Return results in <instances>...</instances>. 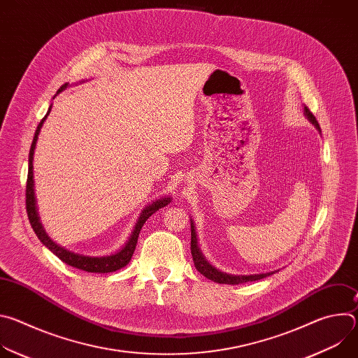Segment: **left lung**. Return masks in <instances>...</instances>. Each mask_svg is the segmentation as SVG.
<instances>
[{"instance_id":"8db88e82","label":"left lung","mask_w":358,"mask_h":358,"mask_svg":"<svg viewBox=\"0 0 358 358\" xmlns=\"http://www.w3.org/2000/svg\"><path fill=\"white\" fill-rule=\"evenodd\" d=\"M303 112L304 116L308 117V120L315 124V127L319 130V133H322V129L316 120V117L313 116V113L308 109V106H303ZM191 221V253H192V261L194 265L196 268V271L206 276L210 280H214L217 283H225V285H239V283H245V282H253V280H261L269 275H273L278 271L273 272H266V273H257V275H231V273H225L221 272L220 269H217L215 266H213L206 257H203L199 245H198V236H196V231H195V224L192 220Z\"/></svg>"}]
</instances>
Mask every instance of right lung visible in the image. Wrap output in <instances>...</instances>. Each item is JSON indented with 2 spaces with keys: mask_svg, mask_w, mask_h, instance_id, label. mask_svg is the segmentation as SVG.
Returning <instances> with one entry per match:
<instances>
[{
  "mask_svg": "<svg viewBox=\"0 0 358 358\" xmlns=\"http://www.w3.org/2000/svg\"><path fill=\"white\" fill-rule=\"evenodd\" d=\"M69 86V83H65L58 92L57 94H59L62 90H65L66 87ZM55 94V96H57ZM54 96V97H55ZM50 109H52V105L49 106L48 109V113L45 115V117L41 120V123L38 124L36 130H35V136H34V140H32V144H31V150H29V159H28V180H27V213H28V218H29V222H31V227L32 229L35 231L38 239L50 250L52 253H55L57 257L76 268V269H80V271H85V272H92V273H109V272H116L122 268H124L131 257H133V252L136 249V243H137V239H138V234L141 231V227L144 225V222L155 214L156 211H159L160 208L166 207L167 203L171 202V196H163V198H159L156 201H152L151 203H147V206L141 210L134 227H133V231L130 234V236L127 238L126 243L115 253H110V255H106V257H86V255H80V253H75L72 250H68L65 249L64 246L58 245L57 242H54L52 239H50V236L46 234L42 222H41V218H39V213H38V206H36V196H35V181H34V152H35V147H36V141H38V136L41 133V129L48 117V115L50 113Z\"/></svg>",
  "mask_w": 358,
  "mask_h": 358,
  "instance_id": "right-lung-1",
  "label": "right lung"
}]
</instances>
